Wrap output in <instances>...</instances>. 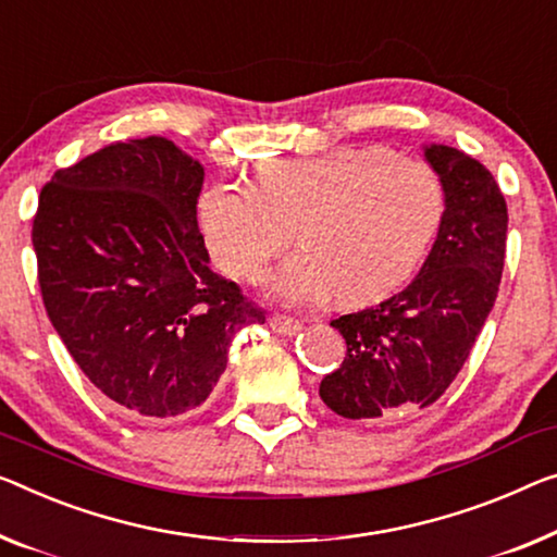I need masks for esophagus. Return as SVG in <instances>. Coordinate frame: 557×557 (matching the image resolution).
I'll use <instances>...</instances> for the list:
<instances>
[{"instance_id": "obj_1", "label": "esophagus", "mask_w": 557, "mask_h": 557, "mask_svg": "<svg viewBox=\"0 0 557 557\" xmlns=\"http://www.w3.org/2000/svg\"><path fill=\"white\" fill-rule=\"evenodd\" d=\"M270 327L275 330L277 335H282V337H293V335H297V332L302 330L300 322L293 320V318H282V314H272Z\"/></svg>"}]
</instances>
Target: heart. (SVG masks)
Returning <instances> with one entry per match:
<instances>
[{"label": "heart", "mask_w": 557, "mask_h": 557, "mask_svg": "<svg viewBox=\"0 0 557 557\" xmlns=\"http://www.w3.org/2000/svg\"><path fill=\"white\" fill-rule=\"evenodd\" d=\"M445 212V180L433 164L375 145L268 157L252 187L214 182L197 202L214 264L252 285L297 232L302 252L272 285L287 305L335 293L339 305L362 307L395 295L425 262Z\"/></svg>", "instance_id": "1"}]
</instances>
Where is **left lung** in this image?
Listing matches in <instances>:
<instances>
[{
    "label": "left lung",
    "mask_w": 557,
    "mask_h": 557,
    "mask_svg": "<svg viewBox=\"0 0 557 557\" xmlns=\"http://www.w3.org/2000/svg\"><path fill=\"white\" fill-rule=\"evenodd\" d=\"M443 174L445 222L425 264L403 293L332 320L347 343L320 397L347 420H395L433 405L475 345L505 264L508 205L485 164L455 147L430 145Z\"/></svg>",
    "instance_id": "8db88e82"
}]
</instances>
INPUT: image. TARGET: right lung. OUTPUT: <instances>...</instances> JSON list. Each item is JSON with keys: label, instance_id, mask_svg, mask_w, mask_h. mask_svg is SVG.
Segmentation results:
<instances>
[{"label": "right lung", "instance_id": "1", "mask_svg": "<svg viewBox=\"0 0 557 557\" xmlns=\"http://www.w3.org/2000/svg\"><path fill=\"white\" fill-rule=\"evenodd\" d=\"M205 170L164 137L114 143L41 187L37 277L57 335L97 389L145 418L210 397L232 337L264 322L210 268L197 230Z\"/></svg>", "mask_w": 557, "mask_h": 557}]
</instances>
